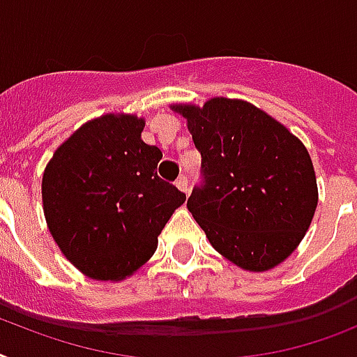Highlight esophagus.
I'll return each instance as SVG.
<instances>
[{"label": "esophagus", "mask_w": 357, "mask_h": 357, "mask_svg": "<svg viewBox=\"0 0 357 357\" xmlns=\"http://www.w3.org/2000/svg\"><path fill=\"white\" fill-rule=\"evenodd\" d=\"M175 184H176V188H178V190L184 191L185 195H188V191H190V184H188V176L181 175V176H178V178H176Z\"/></svg>", "instance_id": "esophagus-1"}]
</instances>
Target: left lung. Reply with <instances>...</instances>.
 Masks as SVG:
<instances>
[{
  "label": "left lung",
  "mask_w": 357,
  "mask_h": 357,
  "mask_svg": "<svg viewBox=\"0 0 357 357\" xmlns=\"http://www.w3.org/2000/svg\"><path fill=\"white\" fill-rule=\"evenodd\" d=\"M188 120L202 182L188 210L220 255L250 272L278 266L299 246L317 206L306 147L244 100L172 105Z\"/></svg>",
  "instance_id": "8db88e82"
}]
</instances>
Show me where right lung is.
I'll return each instance as SVG.
<instances>
[{
  "mask_svg": "<svg viewBox=\"0 0 357 357\" xmlns=\"http://www.w3.org/2000/svg\"><path fill=\"white\" fill-rule=\"evenodd\" d=\"M144 119L109 113L61 144L41 181L43 213L61 253L87 278L120 281L149 261L185 195L162 181V151Z\"/></svg>",
  "mask_w": 357,
  "mask_h": 357,
  "instance_id": "right-lung-1",
  "label": "right lung"
}]
</instances>
